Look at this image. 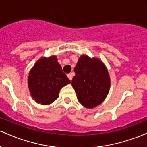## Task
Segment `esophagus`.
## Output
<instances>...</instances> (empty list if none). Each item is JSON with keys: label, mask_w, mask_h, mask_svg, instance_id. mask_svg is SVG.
I'll return each instance as SVG.
<instances>
[{"label": "esophagus", "mask_w": 147, "mask_h": 147, "mask_svg": "<svg viewBox=\"0 0 147 147\" xmlns=\"http://www.w3.org/2000/svg\"><path fill=\"white\" fill-rule=\"evenodd\" d=\"M67 76H68V79H70V81H71L72 79V74H68V75H67Z\"/></svg>", "instance_id": "obj_1"}]
</instances>
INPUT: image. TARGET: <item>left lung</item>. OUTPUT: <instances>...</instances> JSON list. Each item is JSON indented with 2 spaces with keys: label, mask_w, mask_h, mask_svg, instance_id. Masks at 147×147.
I'll list each match as a JSON object with an SVG mask.
<instances>
[{
  "label": "left lung",
  "mask_w": 147,
  "mask_h": 147,
  "mask_svg": "<svg viewBox=\"0 0 147 147\" xmlns=\"http://www.w3.org/2000/svg\"><path fill=\"white\" fill-rule=\"evenodd\" d=\"M72 86L77 99L84 107L92 109L104 102L110 90L111 79L102 61L82 55L74 68Z\"/></svg>",
  "instance_id": "8db88e82"
}]
</instances>
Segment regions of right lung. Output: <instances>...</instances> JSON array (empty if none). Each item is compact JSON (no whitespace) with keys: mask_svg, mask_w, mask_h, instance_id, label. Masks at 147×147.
I'll use <instances>...</instances> for the list:
<instances>
[{"mask_svg":"<svg viewBox=\"0 0 147 147\" xmlns=\"http://www.w3.org/2000/svg\"><path fill=\"white\" fill-rule=\"evenodd\" d=\"M70 83L56 56L42 57L37 61L28 79L30 95L36 103L42 105L55 102L61 88Z\"/></svg>","mask_w":147,"mask_h":147,"instance_id":"add662e5","label":"right lung"}]
</instances>
